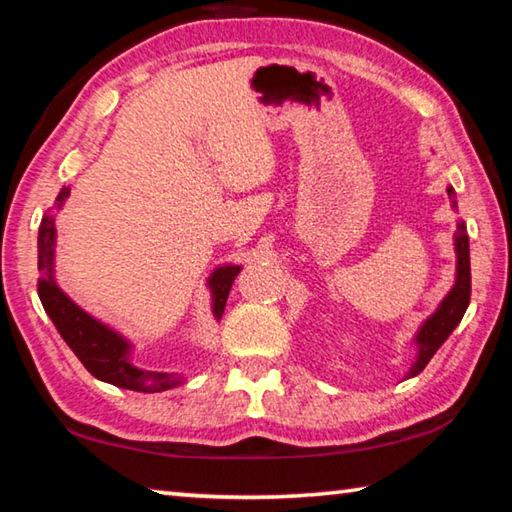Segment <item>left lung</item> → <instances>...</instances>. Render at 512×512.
I'll return each instance as SVG.
<instances>
[{
	"label": "left lung",
	"mask_w": 512,
	"mask_h": 512,
	"mask_svg": "<svg viewBox=\"0 0 512 512\" xmlns=\"http://www.w3.org/2000/svg\"><path fill=\"white\" fill-rule=\"evenodd\" d=\"M447 196H449V201H452L454 210H458L454 187H447ZM454 253H456L454 284H452V289L447 291V296L440 300L438 309L433 311V314L418 327V332H415V336H413L415 361L411 363L409 372H406V379L420 375L424 366L431 361L433 354L438 352L440 345L449 339V334H452L458 327V323H461L465 309H467V305H470V291H472L470 237H467L463 221L456 223Z\"/></svg>",
	"instance_id": "left-lung-1"
}]
</instances>
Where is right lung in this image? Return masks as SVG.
Returning <instances> with one entry per match:
<instances>
[{
  "instance_id": "add662e5",
  "label": "right lung",
  "mask_w": 512,
  "mask_h": 512,
  "mask_svg": "<svg viewBox=\"0 0 512 512\" xmlns=\"http://www.w3.org/2000/svg\"><path fill=\"white\" fill-rule=\"evenodd\" d=\"M69 196V187H63L56 196L54 210H63ZM56 214L47 212L42 216L38 230V296L42 307H45L51 323L56 325L58 334L79 357V361L88 368L99 381L106 384L126 388V391L137 393H160L176 388L185 381L178 372H158L146 370L133 363L135 345L126 339L124 334L117 332L103 320L94 318L83 307L67 296L58 287L56 271ZM241 271L239 264H221L207 277V289L212 298V316L219 323L225 309V300L232 289L237 273Z\"/></svg>"
}]
</instances>
